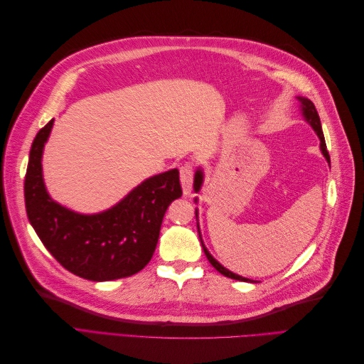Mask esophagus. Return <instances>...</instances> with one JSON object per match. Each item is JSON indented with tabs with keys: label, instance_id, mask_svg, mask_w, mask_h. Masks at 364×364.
Instances as JSON below:
<instances>
[{
	"label": "esophagus",
	"instance_id": "1",
	"mask_svg": "<svg viewBox=\"0 0 364 364\" xmlns=\"http://www.w3.org/2000/svg\"><path fill=\"white\" fill-rule=\"evenodd\" d=\"M193 181H194V170H193V164L186 162L181 167V183H182V190L185 196L191 194L193 188Z\"/></svg>",
	"mask_w": 364,
	"mask_h": 364
}]
</instances>
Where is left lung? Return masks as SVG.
I'll return each instance as SVG.
<instances>
[{"label": "left lung", "mask_w": 364, "mask_h": 364, "mask_svg": "<svg viewBox=\"0 0 364 364\" xmlns=\"http://www.w3.org/2000/svg\"><path fill=\"white\" fill-rule=\"evenodd\" d=\"M297 100L301 102L302 115L305 117V119L308 121V123H310V126L314 129V132L317 134L318 139H321V150H322L323 156L326 158V161H328V164H329L331 161H329V155H328L326 144H325V136H323L322 126H321V118H318V114H317V111H316V106H314V103H313L311 100H308V98H304V97H297ZM202 183H203V173H202V170L199 168V170L196 171V176H194V191H196V193H199V191H200V188H202ZM196 202H197V199H196ZM196 215H197V209H196ZM197 229H199V225H197ZM199 237H200V243H202V247H203V252H205V255H206L208 261L213 264V267H214L217 272H220L222 274H225V277H228V278H230V279L245 281V282H249V281H250V279H247V278L240 277V274H235V273H232L230 270L225 269V267L222 266V264H220L218 261H215V259L213 258L211 253L208 252V249H206V247H205V245H203L202 235H200V230H199ZM250 282H252V281H250Z\"/></svg>", "instance_id": "1"}]
</instances>
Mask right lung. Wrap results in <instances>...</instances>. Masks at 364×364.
Masks as SVG:
<instances>
[{"instance_id": "obj_1", "label": "right lung", "mask_w": 364, "mask_h": 364, "mask_svg": "<svg viewBox=\"0 0 364 364\" xmlns=\"http://www.w3.org/2000/svg\"><path fill=\"white\" fill-rule=\"evenodd\" d=\"M53 119L33 141L24 181L26 211L42 245L68 272L95 282L127 278L155 253L162 218L182 196L179 170L146 179L100 214L70 211L48 196L42 179V150Z\"/></svg>"}]
</instances>
